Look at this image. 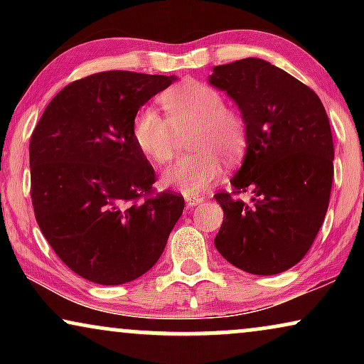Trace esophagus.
I'll list each match as a JSON object with an SVG mask.
<instances>
[{"label": "esophagus", "instance_id": "1", "mask_svg": "<svg viewBox=\"0 0 364 364\" xmlns=\"http://www.w3.org/2000/svg\"><path fill=\"white\" fill-rule=\"evenodd\" d=\"M186 202L188 207H196L198 205V203L203 202V197L200 196H186Z\"/></svg>", "mask_w": 364, "mask_h": 364}]
</instances>
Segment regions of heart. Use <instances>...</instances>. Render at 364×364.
Listing matches in <instances>:
<instances>
[{"label": "heart", "mask_w": 364, "mask_h": 364, "mask_svg": "<svg viewBox=\"0 0 364 364\" xmlns=\"http://www.w3.org/2000/svg\"><path fill=\"white\" fill-rule=\"evenodd\" d=\"M159 101L168 117L142 107L132 122L134 142L149 161L164 166L172 161L181 136L192 131L188 149L193 154L166 168L162 182L186 196H196L220 177L222 159H240L247 147V121L235 107L225 106L217 87L197 79L176 84Z\"/></svg>", "instance_id": "b5f03b06"}]
</instances>
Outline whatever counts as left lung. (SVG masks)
Masks as SVG:
<instances>
[{"instance_id": "8db88e82", "label": "left lung", "mask_w": 364, "mask_h": 364, "mask_svg": "<svg viewBox=\"0 0 364 364\" xmlns=\"http://www.w3.org/2000/svg\"><path fill=\"white\" fill-rule=\"evenodd\" d=\"M210 84L227 91L247 121V154L215 193L223 222L220 255L253 275H277L306 255L325 220L333 183V136L316 92L257 58L213 68ZM250 190L245 204L233 195Z\"/></svg>"}]
</instances>
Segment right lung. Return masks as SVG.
<instances>
[{
	"label": "right lung",
	"mask_w": 364,
	"mask_h": 364,
	"mask_svg": "<svg viewBox=\"0 0 364 364\" xmlns=\"http://www.w3.org/2000/svg\"><path fill=\"white\" fill-rule=\"evenodd\" d=\"M176 77L104 71L61 89L29 141L34 217L79 277L121 285L156 265L183 197L156 192V172L132 137L149 99Z\"/></svg>",
	"instance_id": "1"
}]
</instances>
